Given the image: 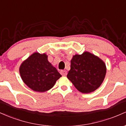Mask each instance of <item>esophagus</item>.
I'll list each match as a JSON object with an SVG mask.
<instances>
[{"instance_id":"obj_1","label":"esophagus","mask_w":126,"mask_h":126,"mask_svg":"<svg viewBox=\"0 0 126 126\" xmlns=\"http://www.w3.org/2000/svg\"><path fill=\"white\" fill-rule=\"evenodd\" d=\"M60 73H61L62 76H66V75H67V71L65 70H61V71H60Z\"/></svg>"}]
</instances>
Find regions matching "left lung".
<instances>
[{
  "instance_id": "1",
  "label": "left lung",
  "mask_w": 126,
  "mask_h": 126,
  "mask_svg": "<svg viewBox=\"0 0 126 126\" xmlns=\"http://www.w3.org/2000/svg\"><path fill=\"white\" fill-rule=\"evenodd\" d=\"M107 68L104 62L88 51L75 54L70 60V70L67 78L83 94L97 89L103 82Z\"/></svg>"
}]
</instances>
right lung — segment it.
<instances>
[{
	"label": "right lung",
	"instance_id": "right-lung-1",
	"mask_svg": "<svg viewBox=\"0 0 126 126\" xmlns=\"http://www.w3.org/2000/svg\"><path fill=\"white\" fill-rule=\"evenodd\" d=\"M19 73L22 80L32 90L44 92L51 89L62 77L48 62L46 53L35 52L21 63Z\"/></svg>",
	"mask_w": 126,
	"mask_h": 126
}]
</instances>
